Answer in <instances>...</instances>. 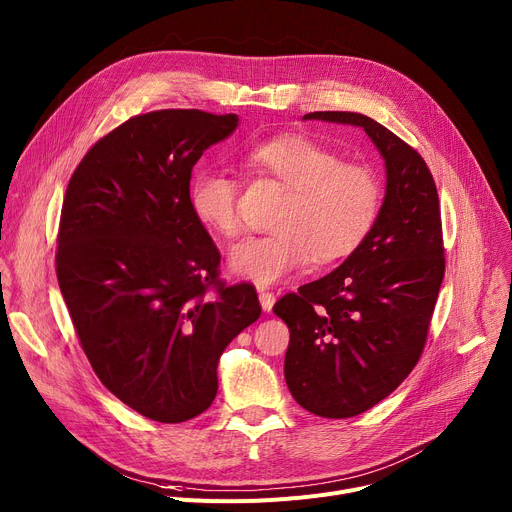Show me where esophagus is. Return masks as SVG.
<instances>
[{
    "label": "esophagus",
    "instance_id": "esophagus-1",
    "mask_svg": "<svg viewBox=\"0 0 512 512\" xmlns=\"http://www.w3.org/2000/svg\"><path fill=\"white\" fill-rule=\"evenodd\" d=\"M258 299H260V306H262V310H264V312H270V310H273V306H275V302H277L275 293L264 291V289H258Z\"/></svg>",
    "mask_w": 512,
    "mask_h": 512
}]
</instances>
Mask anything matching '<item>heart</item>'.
I'll return each instance as SVG.
<instances>
[{"instance_id":"obj_1","label":"heart","mask_w":512,"mask_h":512,"mask_svg":"<svg viewBox=\"0 0 512 512\" xmlns=\"http://www.w3.org/2000/svg\"><path fill=\"white\" fill-rule=\"evenodd\" d=\"M248 165L275 177L289 196L275 219L277 231L252 235L229 252V268L239 279L260 287L273 285L308 264L333 262L351 254L374 227L382 186L374 169L341 163L320 142L285 134L248 150ZM239 186L221 169H196L190 177L188 202L194 217L223 235L239 231Z\"/></svg>"}]
</instances>
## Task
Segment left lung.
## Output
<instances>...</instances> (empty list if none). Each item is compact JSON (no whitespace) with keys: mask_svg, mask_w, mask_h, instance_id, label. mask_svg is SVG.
<instances>
[{"mask_svg":"<svg viewBox=\"0 0 512 512\" xmlns=\"http://www.w3.org/2000/svg\"><path fill=\"white\" fill-rule=\"evenodd\" d=\"M304 119L362 128L386 169L384 200L364 242L273 308L291 333L289 393L310 413L341 419L386 399L424 351L444 277L440 204L426 161L372 117L314 111Z\"/></svg>","mask_w":512,"mask_h":512,"instance_id":"8db88e82","label":"left lung"}]
</instances>
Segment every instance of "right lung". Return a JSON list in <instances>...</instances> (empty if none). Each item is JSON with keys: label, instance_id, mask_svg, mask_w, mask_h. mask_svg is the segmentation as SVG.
<instances>
[{"label": "right lung", "instance_id": "right-lung-1", "mask_svg": "<svg viewBox=\"0 0 512 512\" xmlns=\"http://www.w3.org/2000/svg\"><path fill=\"white\" fill-rule=\"evenodd\" d=\"M239 117L163 109L128 119L76 167L57 235V281L80 345L111 393L161 424L217 397L225 347L260 318L250 283L225 287L188 202L192 169Z\"/></svg>", "mask_w": 512, "mask_h": 512}]
</instances>
